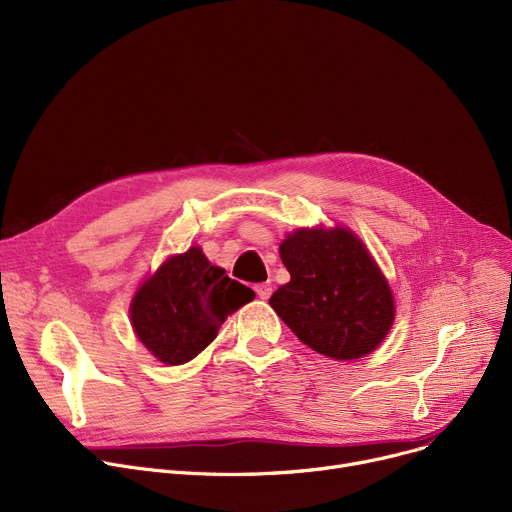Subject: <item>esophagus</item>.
<instances>
[{
  "instance_id": "esophagus-1",
  "label": "esophagus",
  "mask_w": 512,
  "mask_h": 512,
  "mask_svg": "<svg viewBox=\"0 0 512 512\" xmlns=\"http://www.w3.org/2000/svg\"><path fill=\"white\" fill-rule=\"evenodd\" d=\"M255 292H257V297H259L261 301H265V299H270V294H272V284H270V282H263V284H257V286H255Z\"/></svg>"
}]
</instances>
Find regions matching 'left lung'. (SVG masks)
Returning a JSON list of instances; mask_svg holds the SVG:
<instances>
[{
    "mask_svg": "<svg viewBox=\"0 0 512 512\" xmlns=\"http://www.w3.org/2000/svg\"><path fill=\"white\" fill-rule=\"evenodd\" d=\"M290 282L272 309L315 353L336 361L371 355L392 330L394 294L365 242L342 224L297 228L280 242Z\"/></svg>",
    "mask_w": 512,
    "mask_h": 512,
    "instance_id": "obj_1",
    "label": "left lung"
}]
</instances>
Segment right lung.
<instances>
[{
	"instance_id": "right-lung-1",
	"label": "right lung",
	"mask_w": 512,
	"mask_h": 512,
	"mask_svg": "<svg viewBox=\"0 0 512 512\" xmlns=\"http://www.w3.org/2000/svg\"><path fill=\"white\" fill-rule=\"evenodd\" d=\"M255 292L226 276L199 245L161 261L134 290L128 315L134 336L164 365H184L215 340L228 315Z\"/></svg>"
}]
</instances>
